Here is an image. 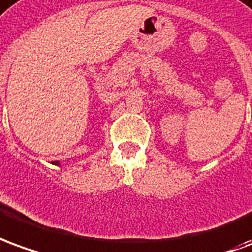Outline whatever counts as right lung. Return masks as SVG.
I'll return each mask as SVG.
<instances>
[{
	"instance_id": "add662e5",
	"label": "right lung",
	"mask_w": 252,
	"mask_h": 252,
	"mask_svg": "<svg viewBox=\"0 0 252 252\" xmlns=\"http://www.w3.org/2000/svg\"><path fill=\"white\" fill-rule=\"evenodd\" d=\"M53 164H55V165H60V163H58V161H54Z\"/></svg>"
}]
</instances>
